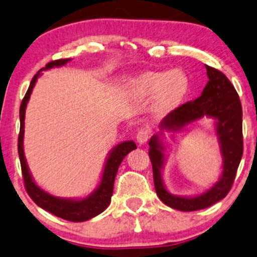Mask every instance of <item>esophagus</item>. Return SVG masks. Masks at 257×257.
<instances>
[{
	"label": "esophagus",
	"instance_id": "1",
	"mask_svg": "<svg viewBox=\"0 0 257 257\" xmlns=\"http://www.w3.org/2000/svg\"><path fill=\"white\" fill-rule=\"evenodd\" d=\"M149 137H150V133L149 131H146L145 128L140 129V131L138 132L137 134V141L140 145H143V144H145L147 140H149Z\"/></svg>",
	"mask_w": 257,
	"mask_h": 257
}]
</instances>
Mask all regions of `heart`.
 Returning a JSON list of instances; mask_svg holds the SVG:
<instances>
[{"label": "heart", "mask_w": 257, "mask_h": 257, "mask_svg": "<svg viewBox=\"0 0 257 257\" xmlns=\"http://www.w3.org/2000/svg\"><path fill=\"white\" fill-rule=\"evenodd\" d=\"M190 88L187 75L180 69L146 71L132 81V93L140 100H151L152 116L163 118L182 104Z\"/></svg>", "instance_id": "obj_1"}]
</instances>
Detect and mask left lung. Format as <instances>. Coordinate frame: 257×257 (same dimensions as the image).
<instances>
[{"label":"left lung","mask_w":257,"mask_h":257,"mask_svg":"<svg viewBox=\"0 0 257 257\" xmlns=\"http://www.w3.org/2000/svg\"><path fill=\"white\" fill-rule=\"evenodd\" d=\"M205 67L209 81L202 95L194 101L181 105L164 117L159 124L161 131L149 141V156L152 163L153 181L158 198L166 205L180 211L200 210L225 198L231 190L243 156V112L239 96L222 72L214 67ZM204 116L214 119L223 158V172L219 181L205 193L192 197L176 196L166 190L161 175L166 159V148L163 143L164 132L182 130Z\"/></svg>","instance_id":"obj_1"}]
</instances>
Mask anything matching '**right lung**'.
Listing matches in <instances>:
<instances>
[{"mask_svg": "<svg viewBox=\"0 0 257 257\" xmlns=\"http://www.w3.org/2000/svg\"><path fill=\"white\" fill-rule=\"evenodd\" d=\"M69 61H71V59H60V60L51 61V63L46 65V67L41 69L32 78L30 87H29L24 99L22 101V105H20V133L19 138H18V153H19L20 166H22L25 188L28 191L29 196L31 197V199L40 208L49 211V213L55 215V216L61 217V219L67 221H72V222H83V221L90 220L95 217L96 215L101 214L110 204L112 193H113L114 178H116L119 164L122 163L123 158L129 152L137 149V145H135L133 140L123 141V143L116 145L108 152L99 186L89 196L84 197V198H60V197L52 196V194L42 190L40 186H37L36 182L34 181L30 170H29L24 155V145H23L24 144V120L26 106H28L29 99H30L32 89H34L35 84H36L37 78L42 75V71L53 69V67L64 66Z\"/></svg>", "mask_w": 257, "mask_h": 257, "instance_id": "obj_1", "label": "right lung"}]
</instances>
